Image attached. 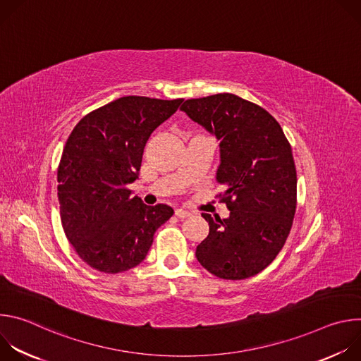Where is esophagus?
<instances>
[{
	"mask_svg": "<svg viewBox=\"0 0 361 361\" xmlns=\"http://www.w3.org/2000/svg\"><path fill=\"white\" fill-rule=\"evenodd\" d=\"M174 214H176L178 219H187V217H190V216H191V213H190V212L183 210V209H177Z\"/></svg>",
	"mask_w": 361,
	"mask_h": 361,
	"instance_id": "34e87169",
	"label": "esophagus"
}]
</instances>
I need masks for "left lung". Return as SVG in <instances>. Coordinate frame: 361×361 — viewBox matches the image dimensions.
Masks as SVG:
<instances>
[{"label": "left lung", "instance_id": "obj_1", "mask_svg": "<svg viewBox=\"0 0 361 361\" xmlns=\"http://www.w3.org/2000/svg\"><path fill=\"white\" fill-rule=\"evenodd\" d=\"M180 110L220 140L217 183L230 210L223 220L201 214L210 231L197 245V260L226 280L259 274L293 226L297 173L291 145L270 113L230 92L187 99Z\"/></svg>", "mask_w": 361, "mask_h": 361}]
</instances>
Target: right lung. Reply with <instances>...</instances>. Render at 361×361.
<instances>
[{"mask_svg":"<svg viewBox=\"0 0 361 361\" xmlns=\"http://www.w3.org/2000/svg\"><path fill=\"white\" fill-rule=\"evenodd\" d=\"M181 102L121 97L71 131L57 171L60 216L68 241L90 267L116 274L138 266L154 233L173 216L170 205H145L127 185L138 178L151 133Z\"/></svg>","mask_w":361,"mask_h":361,"instance_id":"right-lung-1","label":"right lung"}]
</instances>
